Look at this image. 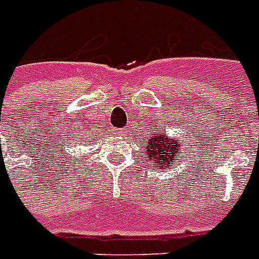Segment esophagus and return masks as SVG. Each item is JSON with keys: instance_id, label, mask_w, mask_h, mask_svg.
<instances>
[{"instance_id": "esophagus-1", "label": "esophagus", "mask_w": 259, "mask_h": 259, "mask_svg": "<svg viewBox=\"0 0 259 259\" xmlns=\"http://www.w3.org/2000/svg\"><path fill=\"white\" fill-rule=\"evenodd\" d=\"M115 136H123V130L122 129H114Z\"/></svg>"}]
</instances>
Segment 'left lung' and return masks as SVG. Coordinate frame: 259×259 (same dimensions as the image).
<instances>
[{
    "label": "left lung",
    "instance_id": "obj_1",
    "mask_svg": "<svg viewBox=\"0 0 259 259\" xmlns=\"http://www.w3.org/2000/svg\"><path fill=\"white\" fill-rule=\"evenodd\" d=\"M141 145L144 147L147 158L154 164L155 168L174 167L183 155L181 141L177 137L168 136L164 130H152V136H149L147 143Z\"/></svg>",
    "mask_w": 259,
    "mask_h": 259
}]
</instances>
